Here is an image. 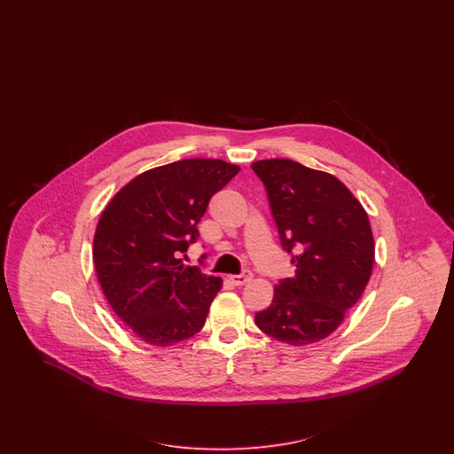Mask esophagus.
Returning <instances> with one entry per match:
<instances>
[{"instance_id": "esophagus-1", "label": "esophagus", "mask_w": 454, "mask_h": 454, "mask_svg": "<svg viewBox=\"0 0 454 454\" xmlns=\"http://www.w3.org/2000/svg\"><path fill=\"white\" fill-rule=\"evenodd\" d=\"M251 271H245V273H241V275H233L230 276V281L233 283L234 286H243V285H247L251 281Z\"/></svg>"}]
</instances>
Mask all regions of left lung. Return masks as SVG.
I'll return each mask as SVG.
<instances>
[{"label": "left lung", "mask_w": 454, "mask_h": 454, "mask_svg": "<svg viewBox=\"0 0 454 454\" xmlns=\"http://www.w3.org/2000/svg\"><path fill=\"white\" fill-rule=\"evenodd\" d=\"M262 179L281 247L294 251V276L276 285L256 326L278 341L304 346L330 336L366 288L374 262L364 207L336 176L276 158L251 165Z\"/></svg>", "instance_id": "obj_1"}]
</instances>
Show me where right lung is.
<instances>
[{
    "label": "right lung",
    "instance_id": "obj_1",
    "mask_svg": "<svg viewBox=\"0 0 454 454\" xmlns=\"http://www.w3.org/2000/svg\"><path fill=\"white\" fill-rule=\"evenodd\" d=\"M239 166L192 158L148 169L113 196L93 239L98 281L116 317L153 346H171L205 326L221 278L183 266L211 196Z\"/></svg>",
    "mask_w": 454,
    "mask_h": 454
}]
</instances>
